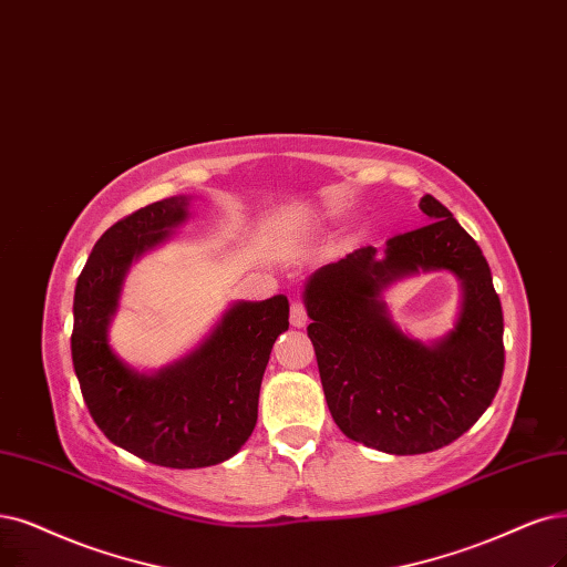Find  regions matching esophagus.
Returning <instances> with one entry per match:
<instances>
[{
    "instance_id": "34e87169",
    "label": "esophagus",
    "mask_w": 567,
    "mask_h": 567,
    "mask_svg": "<svg viewBox=\"0 0 567 567\" xmlns=\"http://www.w3.org/2000/svg\"><path fill=\"white\" fill-rule=\"evenodd\" d=\"M289 322H291V327H297V329L306 327L308 316H306V306H303L301 301H295V303H291V310H289Z\"/></svg>"
}]
</instances>
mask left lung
Returning a JSON list of instances; mask_svg holds the SVG:
<instances>
[{
  "mask_svg": "<svg viewBox=\"0 0 567 567\" xmlns=\"http://www.w3.org/2000/svg\"><path fill=\"white\" fill-rule=\"evenodd\" d=\"M427 224L360 247L306 282L308 337L339 430L369 449L417 455L444 449L491 406L505 369L502 306L481 247L434 196ZM421 269H451L464 285L453 332L425 347L390 320L382 289Z\"/></svg>",
  "mask_w": 567,
  "mask_h": 567,
  "instance_id": "1",
  "label": "left lung"
}]
</instances>
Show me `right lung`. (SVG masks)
Here are the masks:
<instances>
[{
  "label": "right lung",
  "instance_id": "1",
  "mask_svg": "<svg viewBox=\"0 0 567 567\" xmlns=\"http://www.w3.org/2000/svg\"><path fill=\"white\" fill-rule=\"evenodd\" d=\"M186 217L188 198L173 196L104 230L76 280L72 329V362L95 425L112 444L173 470L219 465L240 451L257 425L272 343L289 327L285 295L240 301L192 354L158 373L116 358L107 331L125 272Z\"/></svg>",
  "mask_w": 567,
  "mask_h": 567
}]
</instances>
